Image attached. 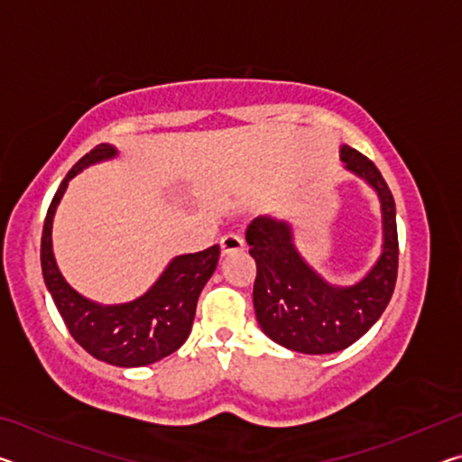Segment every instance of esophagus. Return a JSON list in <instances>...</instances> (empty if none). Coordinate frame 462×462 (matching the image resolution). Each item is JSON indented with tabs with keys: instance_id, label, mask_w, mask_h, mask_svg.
Returning <instances> with one entry per match:
<instances>
[{
	"instance_id": "esophagus-1",
	"label": "esophagus",
	"mask_w": 462,
	"mask_h": 462,
	"mask_svg": "<svg viewBox=\"0 0 462 462\" xmlns=\"http://www.w3.org/2000/svg\"><path fill=\"white\" fill-rule=\"evenodd\" d=\"M222 254H232V253H242L245 250V240H242L238 234H226L220 240Z\"/></svg>"
}]
</instances>
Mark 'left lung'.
<instances>
[{
  "label": "left lung",
  "mask_w": 462,
  "mask_h": 462,
  "mask_svg": "<svg viewBox=\"0 0 462 462\" xmlns=\"http://www.w3.org/2000/svg\"><path fill=\"white\" fill-rule=\"evenodd\" d=\"M340 159L350 173L363 177L377 191L383 214L381 256L356 285L326 283L297 253L287 222L259 216L246 230L248 253L256 263V319L271 340L303 355L348 348L381 318L395 289L400 245L393 195L365 154L342 144Z\"/></svg>",
  "instance_id": "obj_1"
}]
</instances>
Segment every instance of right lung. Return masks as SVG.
Returning a JSON list of instances; mask_svg holds the SVG:
<instances>
[{"label":"right lung","mask_w":462,"mask_h":462,"mask_svg":"<svg viewBox=\"0 0 462 462\" xmlns=\"http://www.w3.org/2000/svg\"><path fill=\"white\" fill-rule=\"evenodd\" d=\"M116 154L114 146L97 144L62 179L46 212L41 263L44 283L73 338L97 361L116 366H144L175 353L187 340L201 289L217 267L220 246L175 256L143 297L122 306H99L77 293L54 261L52 217L69 181L85 167Z\"/></svg>","instance_id":"obj_1"}]
</instances>
